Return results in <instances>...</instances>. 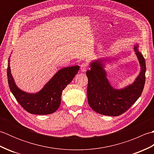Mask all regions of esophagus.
<instances>
[{
	"mask_svg": "<svg viewBox=\"0 0 154 154\" xmlns=\"http://www.w3.org/2000/svg\"><path fill=\"white\" fill-rule=\"evenodd\" d=\"M87 69V63H83L81 65V71L85 72Z\"/></svg>",
	"mask_w": 154,
	"mask_h": 154,
	"instance_id": "34e87169",
	"label": "esophagus"
}]
</instances>
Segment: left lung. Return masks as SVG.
Instances as JSON below:
<instances>
[{
	"label": "left lung",
	"instance_id": "left-lung-1",
	"mask_svg": "<svg viewBox=\"0 0 154 154\" xmlns=\"http://www.w3.org/2000/svg\"><path fill=\"white\" fill-rule=\"evenodd\" d=\"M134 50L141 65V72L133 84L123 89L116 90L111 87L103 69V60L94 61L86 75L88 78L87 99L89 106L95 112L106 116H116L124 113L142 94L146 81V61L138 50Z\"/></svg>",
	"mask_w": 154,
	"mask_h": 154
}]
</instances>
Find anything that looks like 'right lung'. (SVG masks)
I'll return each instance as SVG.
<instances>
[{
	"mask_svg": "<svg viewBox=\"0 0 154 154\" xmlns=\"http://www.w3.org/2000/svg\"><path fill=\"white\" fill-rule=\"evenodd\" d=\"M9 62L8 59L7 77L12 93L25 110L39 115L54 113L58 109L61 104L62 91L71 82L79 69L78 65L61 69L40 91L35 94H29L16 87L11 75Z\"/></svg>",
	"mask_w": 154,
	"mask_h": 154,
	"instance_id": "1",
	"label": "right lung"
}]
</instances>
